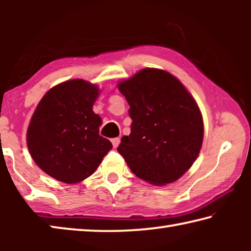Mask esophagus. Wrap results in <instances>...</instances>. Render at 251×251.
<instances>
[{
	"mask_svg": "<svg viewBox=\"0 0 251 251\" xmlns=\"http://www.w3.org/2000/svg\"><path fill=\"white\" fill-rule=\"evenodd\" d=\"M120 143H121V138L120 137H115V138L112 139V144H113L114 148L118 147V145H120Z\"/></svg>",
	"mask_w": 251,
	"mask_h": 251,
	"instance_id": "obj_1",
	"label": "esophagus"
}]
</instances>
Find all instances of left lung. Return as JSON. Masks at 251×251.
I'll return each instance as SVG.
<instances>
[{
    "label": "left lung",
    "instance_id": "8db88e82",
    "mask_svg": "<svg viewBox=\"0 0 251 251\" xmlns=\"http://www.w3.org/2000/svg\"><path fill=\"white\" fill-rule=\"evenodd\" d=\"M117 86L133 121L118 152L141 179L157 186L176 181L201 148L203 123L196 100L179 79L158 69H144Z\"/></svg>",
    "mask_w": 251,
    "mask_h": 251
}]
</instances>
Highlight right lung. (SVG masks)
<instances>
[{
	"instance_id": "obj_1",
	"label": "right lung",
	"mask_w": 251,
	"mask_h": 251,
	"mask_svg": "<svg viewBox=\"0 0 251 251\" xmlns=\"http://www.w3.org/2000/svg\"><path fill=\"white\" fill-rule=\"evenodd\" d=\"M96 85L72 79L50 88L29 122L26 143L33 160L49 176L65 184L90 177L112 150L100 135L101 118L93 112Z\"/></svg>"
}]
</instances>
